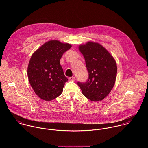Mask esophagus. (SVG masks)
<instances>
[{"mask_svg":"<svg viewBox=\"0 0 148 148\" xmlns=\"http://www.w3.org/2000/svg\"><path fill=\"white\" fill-rule=\"evenodd\" d=\"M69 81H75V77H70L68 78Z\"/></svg>","mask_w":148,"mask_h":148,"instance_id":"1","label":"esophagus"}]
</instances>
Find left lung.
<instances>
[{"mask_svg": "<svg viewBox=\"0 0 148 148\" xmlns=\"http://www.w3.org/2000/svg\"><path fill=\"white\" fill-rule=\"evenodd\" d=\"M79 49L83 54L89 78L80 86L85 97L92 101H101L114 86L117 76V64L113 56L98 42H88L80 44Z\"/></svg>", "mask_w": 148, "mask_h": 148, "instance_id": "left-lung-1", "label": "left lung"}]
</instances>
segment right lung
<instances>
[{"label":"right lung","mask_w":148,"mask_h":148,"mask_svg":"<svg viewBox=\"0 0 148 148\" xmlns=\"http://www.w3.org/2000/svg\"><path fill=\"white\" fill-rule=\"evenodd\" d=\"M71 47L70 44L53 40L43 44L32 55L27 68L28 78L35 93L41 99L51 101L62 93L68 79L60 60Z\"/></svg>","instance_id":"1"}]
</instances>
